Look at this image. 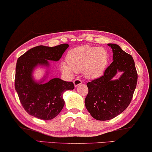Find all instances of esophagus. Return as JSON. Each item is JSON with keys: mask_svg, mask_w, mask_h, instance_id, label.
<instances>
[{"mask_svg": "<svg viewBox=\"0 0 152 152\" xmlns=\"http://www.w3.org/2000/svg\"><path fill=\"white\" fill-rule=\"evenodd\" d=\"M73 83H74L75 87L77 88V87L78 86L81 85V84L82 83V81L80 80V79H76L73 81Z\"/></svg>", "mask_w": 152, "mask_h": 152, "instance_id": "34e87169", "label": "esophagus"}]
</instances>
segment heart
<instances>
[{"mask_svg":"<svg viewBox=\"0 0 152 152\" xmlns=\"http://www.w3.org/2000/svg\"><path fill=\"white\" fill-rule=\"evenodd\" d=\"M66 63H61V69L71 75L73 72H80L86 78L95 79L102 75L108 65V51L102 47L83 45L71 50L67 54Z\"/></svg>","mask_w":152,"mask_h":152,"instance_id":"b5f03b06","label":"heart"}]
</instances>
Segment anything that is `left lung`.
Wrapping results in <instances>:
<instances>
[{
    "instance_id": "obj_1",
    "label": "left lung",
    "mask_w": 152,
    "mask_h": 152,
    "mask_svg": "<svg viewBox=\"0 0 152 152\" xmlns=\"http://www.w3.org/2000/svg\"><path fill=\"white\" fill-rule=\"evenodd\" d=\"M113 53V62L104 75L87 83L88 94L85 99L87 110L96 120L108 121L127 108L137 82L135 62L130 54L117 44H108ZM118 72L122 75L113 80Z\"/></svg>"
}]
</instances>
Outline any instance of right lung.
Returning a JSON list of instances; mask_svg holds the SVG:
<instances>
[{
    "mask_svg": "<svg viewBox=\"0 0 152 152\" xmlns=\"http://www.w3.org/2000/svg\"><path fill=\"white\" fill-rule=\"evenodd\" d=\"M69 46L67 44L54 47L36 46L17 59L15 88L22 106L29 115L48 121L56 117L63 109V94L74 89L73 82L54 78L44 83L48 75V71L42 80L38 82L34 79L33 72L38 66L48 68V61H59Z\"/></svg>",
    "mask_w": 152,
    "mask_h": 152,
    "instance_id": "1",
    "label": "right lung"
}]
</instances>
